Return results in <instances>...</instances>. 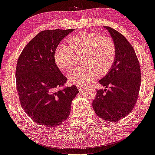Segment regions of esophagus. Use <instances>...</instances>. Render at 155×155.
<instances>
[{
    "label": "esophagus",
    "instance_id": "esophagus-1",
    "mask_svg": "<svg viewBox=\"0 0 155 155\" xmlns=\"http://www.w3.org/2000/svg\"><path fill=\"white\" fill-rule=\"evenodd\" d=\"M78 88L79 91H81V90H83V89H84V87H86L85 86H81V85H80V86H77Z\"/></svg>",
    "mask_w": 155,
    "mask_h": 155
}]
</instances>
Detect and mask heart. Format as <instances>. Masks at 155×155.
<instances>
[{
  "label": "heart",
  "mask_w": 155,
  "mask_h": 155,
  "mask_svg": "<svg viewBox=\"0 0 155 155\" xmlns=\"http://www.w3.org/2000/svg\"><path fill=\"white\" fill-rule=\"evenodd\" d=\"M69 46L64 43L57 47L55 62L59 69L68 71L75 64L76 54L86 53V68H75L68 74L71 83L78 86L89 83L95 79L98 72L105 75L112 68L116 58V45L109 35H101L98 33L80 32L68 39Z\"/></svg>",
  "instance_id": "1"
}]
</instances>
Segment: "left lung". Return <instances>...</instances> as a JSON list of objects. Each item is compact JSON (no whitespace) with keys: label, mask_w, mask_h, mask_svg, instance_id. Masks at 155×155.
Listing matches in <instances>:
<instances>
[{"label":"left lung","mask_w":155,"mask_h":155,"mask_svg":"<svg viewBox=\"0 0 155 155\" xmlns=\"http://www.w3.org/2000/svg\"><path fill=\"white\" fill-rule=\"evenodd\" d=\"M108 29L116 45V58L112 68L99 83L110 87L97 90L92 106L96 114L104 120L116 122L134 108L141 84L140 64L134 49L128 40L110 27Z\"/></svg>","instance_id":"obj_1"}]
</instances>
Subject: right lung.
Instances as JSON below:
<instances>
[{
  "label": "right lung",
  "instance_id": "obj_1",
  "mask_svg": "<svg viewBox=\"0 0 155 155\" xmlns=\"http://www.w3.org/2000/svg\"><path fill=\"white\" fill-rule=\"evenodd\" d=\"M74 29L41 31L25 46L16 69L17 92L22 108L38 124L56 127L67 119L79 91L64 86L68 79L57 66L54 55L60 41Z\"/></svg>",
  "mask_w": 155,
  "mask_h": 155
}]
</instances>
